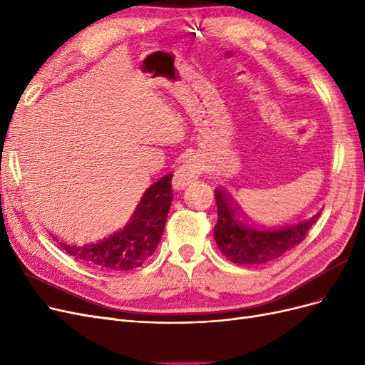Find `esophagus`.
Instances as JSON below:
<instances>
[{
    "instance_id": "esophagus-1",
    "label": "esophagus",
    "mask_w": 365,
    "mask_h": 365,
    "mask_svg": "<svg viewBox=\"0 0 365 365\" xmlns=\"http://www.w3.org/2000/svg\"><path fill=\"white\" fill-rule=\"evenodd\" d=\"M200 173H202V167H200L198 159L190 158L187 160H185L178 170H175L173 175V187L175 191L183 190L185 186H187L198 178Z\"/></svg>"
}]
</instances>
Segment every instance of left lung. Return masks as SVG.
Instances as JSON below:
<instances>
[{
  "mask_svg": "<svg viewBox=\"0 0 365 365\" xmlns=\"http://www.w3.org/2000/svg\"><path fill=\"white\" fill-rule=\"evenodd\" d=\"M218 220L214 238L220 252L229 261L240 265H261L280 257L300 244L320 212L297 222L280 226H265L252 221L230 194L215 187Z\"/></svg>",
  "mask_w": 365,
  "mask_h": 365,
  "instance_id": "1",
  "label": "left lung"
}]
</instances>
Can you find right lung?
I'll return each mask as SVG.
<instances>
[{"mask_svg":"<svg viewBox=\"0 0 365 365\" xmlns=\"http://www.w3.org/2000/svg\"><path fill=\"white\" fill-rule=\"evenodd\" d=\"M173 174L160 178L140 197L125 225L106 237L86 244L58 245L76 261L108 272H127L143 265L155 253L170 212Z\"/></svg>","mask_w":365,"mask_h":365,"instance_id":"obj_1","label":"right lung"}]
</instances>
